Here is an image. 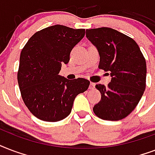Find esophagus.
Returning a JSON list of instances; mask_svg holds the SVG:
<instances>
[{
	"label": "esophagus",
	"instance_id": "1",
	"mask_svg": "<svg viewBox=\"0 0 155 155\" xmlns=\"http://www.w3.org/2000/svg\"><path fill=\"white\" fill-rule=\"evenodd\" d=\"M95 86V84L93 83V82H91V85H90V89H93Z\"/></svg>",
	"mask_w": 155,
	"mask_h": 155
}]
</instances>
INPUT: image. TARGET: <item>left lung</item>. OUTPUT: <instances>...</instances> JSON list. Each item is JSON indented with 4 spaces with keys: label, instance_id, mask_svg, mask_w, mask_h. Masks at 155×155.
I'll return each mask as SVG.
<instances>
[{
    "label": "left lung",
    "instance_id": "left-lung-1",
    "mask_svg": "<svg viewBox=\"0 0 155 155\" xmlns=\"http://www.w3.org/2000/svg\"><path fill=\"white\" fill-rule=\"evenodd\" d=\"M86 35L99 50V68L111 77L107 86H95L101 100L93 111L106 120L125 118L135 109L146 89V59L134 39L116 30L87 29Z\"/></svg>",
    "mask_w": 155,
    "mask_h": 155
}]
</instances>
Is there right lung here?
<instances>
[{
	"label": "right lung",
	"mask_w": 155,
	"mask_h": 155,
	"mask_svg": "<svg viewBox=\"0 0 155 155\" xmlns=\"http://www.w3.org/2000/svg\"><path fill=\"white\" fill-rule=\"evenodd\" d=\"M85 35V29L62 25L37 31L20 55L18 81L24 104L35 117L48 122L66 118L76 96L88 89L90 81L60 76L74 47Z\"/></svg>",
	"instance_id": "obj_1"
}]
</instances>
